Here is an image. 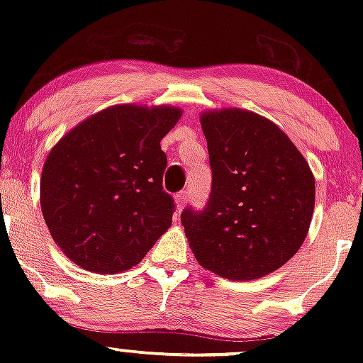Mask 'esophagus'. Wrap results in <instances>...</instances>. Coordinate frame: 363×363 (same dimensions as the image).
Returning a JSON list of instances; mask_svg holds the SVG:
<instances>
[{"label": "esophagus", "mask_w": 363, "mask_h": 363, "mask_svg": "<svg viewBox=\"0 0 363 363\" xmlns=\"http://www.w3.org/2000/svg\"><path fill=\"white\" fill-rule=\"evenodd\" d=\"M187 198H189V194H187V191H181V193L176 194V203H177L179 210H181V208L186 205Z\"/></svg>", "instance_id": "esophagus-1"}]
</instances>
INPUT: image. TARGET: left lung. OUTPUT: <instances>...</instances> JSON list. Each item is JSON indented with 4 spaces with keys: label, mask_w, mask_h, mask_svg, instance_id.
<instances>
[{
    "label": "left lung",
    "mask_w": 363,
    "mask_h": 363,
    "mask_svg": "<svg viewBox=\"0 0 363 363\" xmlns=\"http://www.w3.org/2000/svg\"><path fill=\"white\" fill-rule=\"evenodd\" d=\"M211 167L205 210L181 215L196 259L227 280L281 268L306 240L315 181L277 124L242 109L201 114Z\"/></svg>",
    "instance_id": "left-lung-1"
}]
</instances>
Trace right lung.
I'll return each instance as SVG.
<instances>
[{
    "mask_svg": "<svg viewBox=\"0 0 363 363\" xmlns=\"http://www.w3.org/2000/svg\"><path fill=\"white\" fill-rule=\"evenodd\" d=\"M177 107H107L66 133L49 152L40 208L54 242L94 273H121L147 256L172 225L174 199L162 186L160 141Z\"/></svg>",
    "mask_w": 363,
    "mask_h": 363,
    "instance_id": "obj_1",
    "label": "right lung"
}]
</instances>
